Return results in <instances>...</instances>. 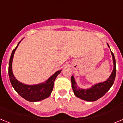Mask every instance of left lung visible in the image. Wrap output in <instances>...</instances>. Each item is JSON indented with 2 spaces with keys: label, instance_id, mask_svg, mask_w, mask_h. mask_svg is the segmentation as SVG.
<instances>
[{
  "label": "left lung",
  "instance_id": "8db88e82",
  "mask_svg": "<svg viewBox=\"0 0 123 123\" xmlns=\"http://www.w3.org/2000/svg\"><path fill=\"white\" fill-rule=\"evenodd\" d=\"M108 46L109 47V44H108ZM111 52L112 55L114 69L111 76L106 81L94 84L89 89H79L78 87L77 83L75 82V78L73 76H71V80L72 89H73V92L77 97L87 101H96L97 99L102 97L103 95H105L106 92L112 86L115 80L116 74V59H115L114 55L111 50Z\"/></svg>",
  "mask_w": 123,
  "mask_h": 123
}]
</instances>
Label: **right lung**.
Listing matches in <instances>:
<instances>
[{
    "label": "right lung",
    "instance_id": "1",
    "mask_svg": "<svg viewBox=\"0 0 123 123\" xmlns=\"http://www.w3.org/2000/svg\"><path fill=\"white\" fill-rule=\"evenodd\" d=\"M20 43V41L18 43L16 48L12 50L9 62V77L10 79L11 84L16 92L27 101L34 102L46 99L49 97V96L52 93L54 87V81L55 80L56 77H57V75L61 73V70L56 71L46 82L39 84L26 85L17 80L12 73V63L14 52Z\"/></svg>",
    "mask_w": 123,
    "mask_h": 123
}]
</instances>
